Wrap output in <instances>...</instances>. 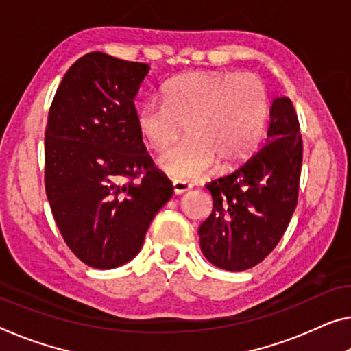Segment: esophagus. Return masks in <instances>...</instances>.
<instances>
[{
	"label": "esophagus",
	"instance_id": "obj_1",
	"mask_svg": "<svg viewBox=\"0 0 351 351\" xmlns=\"http://www.w3.org/2000/svg\"><path fill=\"white\" fill-rule=\"evenodd\" d=\"M191 185L185 180H174L172 182V190H174L176 194H183L190 190Z\"/></svg>",
	"mask_w": 351,
	"mask_h": 351
}]
</instances>
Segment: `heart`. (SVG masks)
I'll use <instances>...</instances> for the list:
<instances>
[{"label":"heart","mask_w":351,"mask_h":351,"mask_svg":"<svg viewBox=\"0 0 351 351\" xmlns=\"http://www.w3.org/2000/svg\"><path fill=\"white\" fill-rule=\"evenodd\" d=\"M163 101H147L136 112V128L150 147L166 150L158 168L176 180H194L218 165L234 169L261 145L269 117V95L257 75L193 72L163 86Z\"/></svg>","instance_id":"obj_1"}]
</instances>
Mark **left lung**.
I'll return each instance as SVG.
<instances>
[{
	"instance_id": "obj_1",
	"label": "left lung",
	"mask_w": 351,
	"mask_h": 351,
	"mask_svg": "<svg viewBox=\"0 0 351 351\" xmlns=\"http://www.w3.org/2000/svg\"><path fill=\"white\" fill-rule=\"evenodd\" d=\"M303 139L292 100L269 110L267 144L239 169L207 183L213 210L199 228L202 254L228 271L256 267L282 239L298 202Z\"/></svg>"
}]
</instances>
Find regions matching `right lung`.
<instances>
[{
  "label": "right lung",
  "mask_w": 351,
  "mask_h": 351,
  "mask_svg": "<svg viewBox=\"0 0 351 351\" xmlns=\"http://www.w3.org/2000/svg\"><path fill=\"white\" fill-rule=\"evenodd\" d=\"M147 72V64L88 53L64 75L48 111L47 197L70 251L93 268L130 262L172 196L136 128L133 100Z\"/></svg>",
  "instance_id": "add662e5"
}]
</instances>
